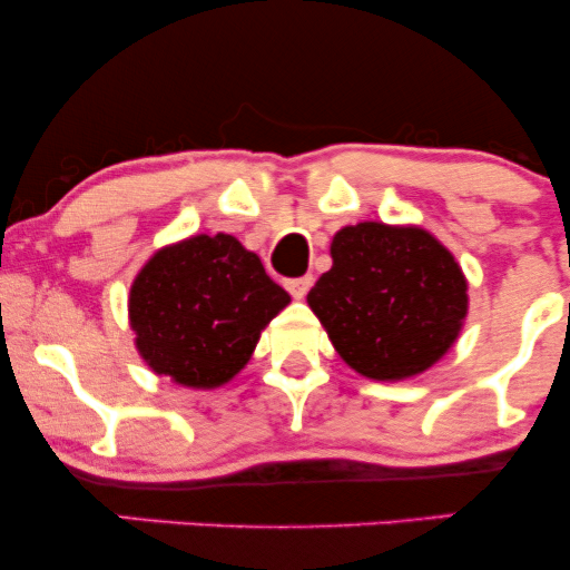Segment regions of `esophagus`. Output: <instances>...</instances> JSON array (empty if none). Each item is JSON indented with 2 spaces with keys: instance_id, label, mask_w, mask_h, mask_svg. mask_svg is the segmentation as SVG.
I'll list each match as a JSON object with an SVG mask.
<instances>
[{
  "instance_id": "esophagus-1",
  "label": "esophagus",
  "mask_w": 570,
  "mask_h": 570,
  "mask_svg": "<svg viewBox=\"0 0 570 570\" xmlns=\"http://www.w3.org/2000/svg\"><path fill=\"white\" fill-rule=\"evenodd\" d=\"M311 284H313L311 276L289 278V281H286V289H289V294H292L294 299H303L305 294H307V289H311Z\"/></svg>"
}]
</instances>
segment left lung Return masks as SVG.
<instances>
[{
	"mask_svg": "<svg viewBox=\"0 0 570 570\" xmlns=\"http://www.w3.org/2000/svg\"><path fill=\"white\" fill-rule=\"evenodd\" d=\"M340 356L375 381L429 370L466 316V281L453 254L417 227H343L332 267L307 292Z\"/></svg>",
	"mask_w": 570,
	"mask_h": 570,
	"instance_id": "left-lung-1",
	"label": "left lung"
}]
</instances>
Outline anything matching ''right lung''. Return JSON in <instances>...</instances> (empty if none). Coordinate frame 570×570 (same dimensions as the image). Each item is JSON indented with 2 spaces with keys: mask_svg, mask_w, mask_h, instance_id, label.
<instances>
[{
  "mask_svg": "<svg viewBox=\"0 0 570 570\" xmlns=\"http://www.w3.org/2000/svg\"><path fill=\"white\" fill-rule=\"evenodd\" d=\"M289 294L233 235H195L155 254L130 286L136 348L158 375L214 389L244 370Z\"/></svg>",
  "mask_w": 570,
  "mask_h": 570,
  "instance_id": "add662e5",
  "label": "right lung"
}]
</instances>
